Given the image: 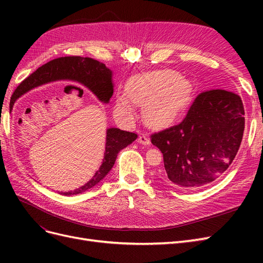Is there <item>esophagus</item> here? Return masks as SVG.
<instances>
[{"mask_svg": "<svg viewBox=\"0 0 263 263\" xmlns=\"http://www.w3.org/2000/svg\"><path fill=\"white\" fill-rule=\"evenodd\" d=\"M138 142L139 144H142V145H150V139L148 138V136H146V135H140V136L138 137Z\"/></svg>", "mask_w": 263, "mask_h": 263, "instance_id": "1", "label": "esophagus"}]
</instances>
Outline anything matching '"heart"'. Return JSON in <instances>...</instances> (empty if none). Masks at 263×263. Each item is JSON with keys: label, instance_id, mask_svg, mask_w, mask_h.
<instances>
[{"label": "heart", "instance_id": "heart-1", "mask_svg": "<svg viewBox=\"0 0 263 263\" xmlns=\"http://www.w3.org/2000/svg\"><path fill=\"white\" fill-rule=\"evenodd\" d=\"M193 84L173 70L156 71L134 78L127 91L119 92L115 101V114L124 122L135 117L134 104L142 105L147 125L163 127L173 123L193 100Z\"/></svg>", "mask_w": 263, "mask_h": 263}]
</instances>
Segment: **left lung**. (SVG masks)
<instances>
[{"label":"left lung","instance_id":"8db88e82","mask_svg":"<svg viewBox=\"0 0 263 263\" xmlns=\"http://www.w3.org/2000/svg\"><path fill=\"white\" fill-rule=\"evenodd\" d=\"M243 115L239 95L225 90L198 94L179 125L151 135L163 155L161 178L181 190L204 187L220 178L240 147Z\"/></svg>","mask_w":263,"mask_h":263}]
</instances>
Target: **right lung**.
<instances>
[{"instance_id": "add662e5", "label": "right lung", "mask_w": 263, "mask_h": 263, "mask_svg": "<svg viewBox=\"0 0 263 263\" xmlns=\"http://www.w3.org/2000/svg\"><path fill=\"white\" fill-rule=\"evenodd\" d=\"M59 79L65 80H72L81 83L87 87L95 97L102 103L109 102L114 92L113 83V72L109 70L104 63L92 58L83 57H61L53 59L46 65L39 67L35 72L26 78L15 90L11 98L10 109L12 110L14 103L22 97L23 94L35 89L37 86L52 82ZM137 139V135L135 133H129L121 130L118 128H107L106 130V142H105V153L103 162L100 169L94 173V176L90 181H87L84 185L80 186L74 191L69 192H61L62 195H76L85 192V191L94 187L98 183L105 178L106 174L113 168L117 155L122 149L130 145L133 141Z\"/></svg>"}]
</instances>
